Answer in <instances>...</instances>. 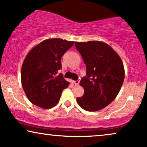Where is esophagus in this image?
Wrapping results in <instances>:
<instances>
[{"mask_svg":"<svg viewBox=\"0 0 147 147\" xmlns=\"http://www.w3.org/2000/svg\"><path fill=\"white\" fill-rule=\"evenodd\" d=\"M74 84L78 85V84H79V83H80V80H75V81H74Z\"/></svg>","mask_w":147,"mask_h":147,"instance_id":"1","label":"esophagus"}]
</instances>
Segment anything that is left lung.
<instances>
[{
	"mask_svg": "<svg viewBox=\"0 0 147 147\" xmlns=\"http://www.w3.org/2000/svg\"><path fill=\"white\" fill-rule=\"evenodd\" d=\"M75 46L86 68V76L80 83L84 93L77 98V102L86 111H98L111 103L119 93L125 76L123 62L103 42H76Z\"/></svg>",
	"mask_w": 147,
	"mask_h": 147,
	"instance_id": "8db88e82",
	"label": "left lung"
}]
</instances>
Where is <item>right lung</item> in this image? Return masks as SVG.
<instances>
[{
  "label": "right lung",
  "mask_w": 147,
  "mask_h": 147,
  "mask_svg": "<svg viewBox=\"0 0 147 147\" xmlns=\"http://www.w3.org/2000/svg\"><path fill=\"white\" fill-rule=\"evenodd\" d=\"M74 42L60 38L45 40L28 53L21 71L22 84L32 104L51 109L59 101L63 89L69 83L57 72L61 69L63 55Z\"/></svg>",
  "instance_id": "obj_1"
}]
</instances>
